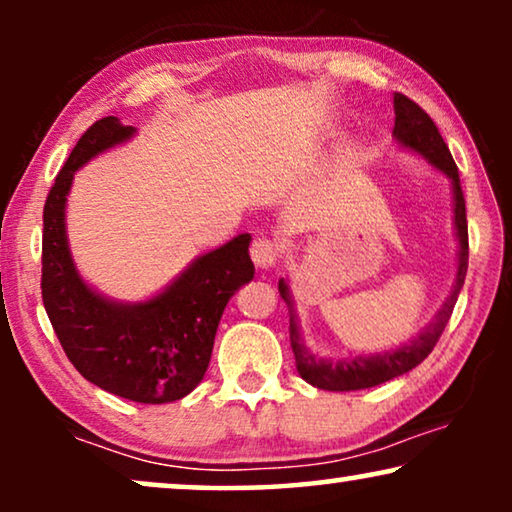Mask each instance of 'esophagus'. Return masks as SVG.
<instances>
[{
  "instance_id": "obj_1",
  "label": "esophagus",
  "mask_w": 512,
  "mask_h": 512,
  "mask_svg": "<svg viewBox=\"0 0 512 512\" xmlns=\"http://www.w3.org/2000/svg\"><path fill=\"white\" fill-rule=\"evenodd\" d=\"M249 254H251V261H254L258 270H272L277 265L275 244H272L270 240H265V237H258V240H254V244H251V249H249Z\"/></svg>"
}]
</instances>
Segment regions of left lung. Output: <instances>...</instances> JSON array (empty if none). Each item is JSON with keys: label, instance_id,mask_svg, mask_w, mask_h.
<instances>
[{"label": "left lung", "instance_id": "obj_1", "mask_svg": "<svg viewBox=\"0 0 512 512\" xmlns=\"http://www.w3.org/2000/svg\"><path fill=\"white\" fill-rule=\"evenodd\" d=\"M394 139L398 149L415 153V156L424 158L433 170L443 172L450 179L452 186V226L454 237H457V275H454L450 296L440 305L429 324H426L417 335H412L403 345L384 349V352L375 354H349L342 359H328L319 352H312L305 345L303 328H300V319L296 312V303H293L289 279H279V296L289 307V335L293 356H296L298 375L303 377L307 384L326 391H356V389H370L377 384L394 380L398 375H405L408 370L419 366L431 349L436 347L440 335H443L450 314L457 303L461 286L466 279L468 268V223H466V202L464 193H461L459 170L454 165L452 153L447 144L440 137L436 123L431 121L429 114L422 107L401 93H394Z\"/></svg>", "mask_w": 512, "mask_h": 512}]
</instances>
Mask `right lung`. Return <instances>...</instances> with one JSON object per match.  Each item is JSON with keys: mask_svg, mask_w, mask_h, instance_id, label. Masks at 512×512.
<instances>
[{"mask_svg": "<svg viewBox=\"0 0 512 512\" xmlns=\"http://www.w3.org/2000/svg\"><path fill=\"white\" fill-rule=\"evenodd\" d=\"M135 135L137 128L121 118H102L83 132L55 177L44 205L41 298L62 349L88 382L135 403H172L202 382L221 314L256 270L251 235L242 233L193 258L170 284L137 303L104 296L81 277L67 237L74 174Z\"/></svg>", "mask_w": 512, "mask_h": 512, "instance_id": "right-lung-1", "label": "right lung"}]
</instances>
